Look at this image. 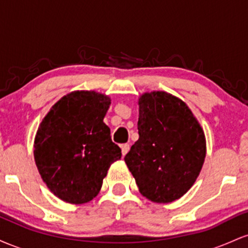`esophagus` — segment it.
Segmentation results:
<instances>
[{
	"label": "esophagus",
	"mask_w": 248,
	"mask_h": 248,
	"mask_svg": "<svg viewBox=\"0 0 248 248\" xmlns=\"http://www.w3.org/2000/svg\"><path fill=\"white\" fill-rule=\"evenodd\" d=\"M128 150H129V144H127V143H124V144H122L121 146V153H122V155H126V154L128 153Z\"/></svg>",
	"instance_id": "obj_1"
}]
</instances>
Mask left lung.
<instances>
[{
  "mask_svg": "<svg viewBox=\"0 0 248 248\" xmlns=\"http://www.w3.org/2000/svg\"><path fill=\"white\" fill-rule=\"evenodd\" d=\"M139 140L124 156L141 195L171 203L189 191L206 155L203 128L187 105L164 92L139 98Z\"/></svg>",
  "mask_w": 248,
  "mask_h": 248,
  "instance_id": "1",
  "label": "left lung"
}]
</instances>
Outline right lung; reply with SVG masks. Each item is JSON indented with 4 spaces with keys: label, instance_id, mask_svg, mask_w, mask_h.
<instances>
[{
    "label": "right lung",
    "instance_id": "obj_1",
    "mask_svg": "<svg viewBox=\"0 0 248 248\" xmlns=\"http://www.w3.org/2000/svg\"><path fill=\"white\" fill-rule=\"evenodd\" d=\"M110 98L95 91H73L51 107L35 136L33 156L50 191L70 204L96 197L121 149L104 122Z\"/></svg>",
    "mask_w": 248,
    "mask_h": 248
}]
</instances>
